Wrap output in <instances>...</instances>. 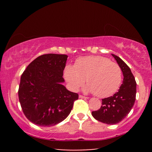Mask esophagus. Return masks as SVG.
Segmentation results:
<instances>
[{
	"mask_svg": "<svg viewBox=\"0 0 152 152\" xmlns=\"http://www.w3.org/2000/svg\"><path fill=\"white\" fill-rule=\"evenodd\" d=\"M79 97H80V98H82V99H88V97L84 96V95H80Z\"/></svg>",
	"mask_w": 152,
	"mask_h": 152,
	"instance_id": "34e87169",
	"label": "esophagus"
}]
</instances>
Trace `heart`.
I'll return each mask as SVG.
<instances>
[{"label": "heart", "mask_w": 152, "mask_h": 152, "mask_svg": "<svg viewBox=\"0 0 152 152\" xmlns=\"http://www.w3.org/2000/svg\"><path fill=\"white\" fill-rule=\"evenodd\" d=\"M64 75L72 90H77L86 80L88 84L87 91L94 93L101 98L109 97L116 92L122 79L120 66L102 56L79 58L74 66H66Z\"/></svg>", "instance_id": "b5f03b06"}]
</instances>
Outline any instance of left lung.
I'll use <instances>...</instances> for the list:
<instances>
[{"mask_svg":"<svg viewBox=\"0 0 152 152\" xmlns=\"http://www.w3.org/2000/svg\"><path fill=\"white\" fill-rule=\"evenodd\" d=\"M121 68L123 83L113 96L102 99L100 109L92 111L95 120L107 124L121 122L134 107L136 95V82L129 67L119 57L112 54Z\"/></svg>","mask_w":152,"mask_h":152,"instance_id":"left-lung-1","label":"left lung"}]
</instances>
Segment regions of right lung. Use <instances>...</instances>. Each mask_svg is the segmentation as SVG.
Returning <instances> with one entry per match:
<instances>
[{"label": "right lung", "instance_id": "obj_1", "mask_svg": "<svg viewBox=\"0 0 152 152\" xmlns=\"http://www.w3.org/2000/svg\"><path fill=\"white\" fill-rule=\"evenodd\" d=\"M68 56L46 54L36 58L20 77L18 99L26 117L41 126H52L65 120L71 111L76 93L64 85Z\"/></svg>", "mask_w": 152, "mask_h": 152}]
</instances>
